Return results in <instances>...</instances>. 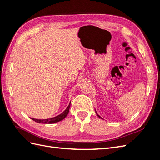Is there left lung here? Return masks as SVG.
Returning <instances> with one entry per match:
<instances>
[{
    "instance_id": "8db88e82",
    "label": "left lung",
    "mask_w": 160,
    "mask_h": 160,
    "mask_svg": "<svg viewBox=\"0 0 160 160\" xmlns=\"http://www.w3.org/2000/svg\"><path fill=\"white\" fill-rule=\"evenodd\" d=\"M98 115V116H99V118H100V116H99V115Z\"/></svg>"
}]
</instances>
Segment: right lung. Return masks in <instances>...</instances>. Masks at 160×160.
Listing matches in <instances>:
<instances>
[{"label":"right lung","instance_id":"add662e5","mask_svg":"<svg viewBox=\"0 0 160 160\" xmlns=\"http://www.w3.org/2000/svg\"><path fill=\"white\" fill-rule=\"evenodd\" d=\"M70 105H71V103H69V105H68V107L67 108V109L62 112L61 114L56 116L55 118H52L51 119H34V118H31L33 121L35 122L39 123H57L58 122H60V121L62 120L63 119H65L66 118V116L68 114L69 111V108H70Z\"/></svg>","mask_w":160,"mask_h":160}]
</instances>
